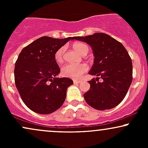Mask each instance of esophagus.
Instances as JSON below:
<instances>
[{"instance_id": "obj_1", "label": "esophagus", "mask_w": 148, "mask_h": 148, "mask_svg": "<svg viewBox=\"0 0 148 148\" xmlns=\"http://www.w3.org/2000/svg\"><path fill=\"white\" fill-rule=\"evenodd\" d=\"M74 84H80L81 83V81H79V80H74Z\"/></svg>"}]
</instances>
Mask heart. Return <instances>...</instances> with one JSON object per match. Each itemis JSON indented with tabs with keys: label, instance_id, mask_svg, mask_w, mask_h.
I'll return each mask as SVG.
<instances>
[{
	"label": "heart",
	"instance_id": "1",
	"mask_svg": "<svg viewBox=\"0 0 148 148\" xmlns=\"http://www.w3.org/2000/svg\"><path fill=\"white\" fill-rule=\"evenodd\" d=\"M73 48L78 53H81V55L87 54L88 51L87 46L84 43H81V42H76V43L74 44ZM64 52V47H61L55 53L54 58H55V60L58 63L62 62ZM88 69V67L86 64H67L64 65L61 69V74L64 77H69L76 79L81 78L85 72H87Z\"/></svg>",
	"mask_w": 148,
	"mask_h": 148
}]
</instances>
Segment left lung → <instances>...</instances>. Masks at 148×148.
<instances>
[{"label":"left lung","mask_w":148,"mask_h":148,"mask_svg":"<svg viewBox=\"0 0 148 148\" xmlns=\"http://www.w3.org/2000/svg\"><path fill=\"white\" fill-rule=\"evenodd\" d=\"M73 39L86 42L92 49L94 63L89 74L90 88L84 95L88 105L99 111L111 109L123 101L132 81V62L120 42L105 33H96ZM99 77L103 80L98 81Z\"/></svg>","instance_id":"8db88e82"}]
</instances>
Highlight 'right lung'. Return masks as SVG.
Masks as SVG:
<instances>
[{
  "label": "right lung",
  "mask_w": 148,
  "mask_h": 148,
  "mask_svg": "<svg viewBox=\"0 0 148 148\" xmlns=\"http://www.w3.org/2000/svg\"><path fill=\"white\" fill-rule=\"evenodd\" d=\"M73 37L44 36L22 49L15 62L14 80L21 99L39 114H50L62 106L73 81L58 78L60 72L55 53Z\"/></svg>",
  "instance_id": "add662e5"
}]
</instances>
